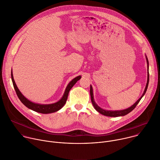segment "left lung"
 Segmentation results:
<instances>
[{
	"label": "left lung",
	"mask_w": 160,
	"mask_h": 160,
	"mask_svg": "<svg viewBox=\"0 0 160 160\" xmlns=\"http://www.w3.org/2000/svg\"><path fill=\"white\" fill-rule=\"evenodd\" d=\"M146 61H147V64H148V81H147V83H146V88L144 89L143 93L142 95V96L136 101V102L132 105L130 107L124 109V110H107L105 109L101 108V107H99L94 101V95H93V89H92V87L91 85V88H90V94H91V101L92 105L94 106V108L96 109V111H98L99 113H100L101 114H102L103 115L105 116H108V117H120V116H124L127 115L128 113H129V112H132L137 105V104L139 103V101H140V99L142 98V97L144 96V94H146V91L148 89V85H149V61H148V59L146 55Z\"/></svg>",
	"instance_id": "left-lung-1"
}]
</instances>
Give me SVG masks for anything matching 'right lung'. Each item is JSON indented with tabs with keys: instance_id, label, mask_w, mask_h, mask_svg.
<instances>
[{
	"instance_id": "add662e5",
	"label": "right lung",
	"mask_w": 160,
	"mask_h": 160,
	"mask_svg": "<svg viewBox=\"0 0 160 160\" xmlns=\"http://www.w3.org/2000/svg\"><path fill=\"white\" fill-rule=\"evenodd\" d=\"M81 77H82L80 75L75 77L68 84L66 90L64 91V93L60 100L57 101L55 103H51V104H39V103H34L32 101L28 100L22 94V92L18 89L15 82H14L13 75H12V72L11 70V79L12 82V84L14 86V88L15 89V91L17 92V94L19 99L21 101V102L28 108H29L36 112L45 113V114L55 112L58 110H59L64 107L67 101L69 91L71 90V89L72 88V87H73V85L77 82V81L81 78Z\"/></svg>"
}]
</instances>
